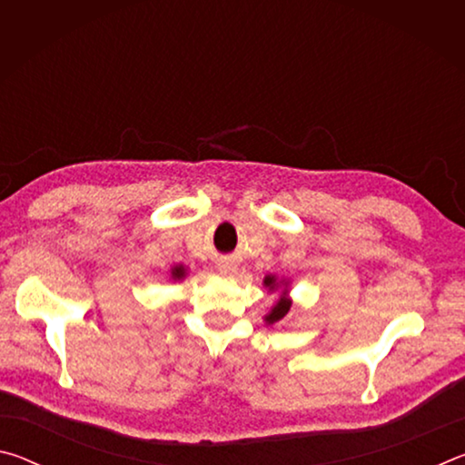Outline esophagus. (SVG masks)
I'll return each mask as SVG.
<instances>
[{
  "label": "esophagus",
  "instance_id": "1",
  "mask_svg": "<svg viewBox=\"0 0 465 465\" xmlns=\"http://www.w3.org/2000/svg\"><path fill=\"white\" fill-rule=\"evenodd\" d=\"M235 269H238V266H235L233 262H225V264L219 266V271H222V274H225V277H227V274H233Z\"/></svg>",
  "mask_w": 465,
  "mask_h": 465
}]
</instances>
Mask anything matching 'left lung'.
<instances>
[{"label": "left lung", "mask_w": 465, "mask_h": 465, "mask_svg": "<svg viewBox=\"0 0 465 465\" xmlns=\"http://www.w3.org/2000/svg\"><path fill=\"white\" fill-rule=\"evenodd\" d=\"M264 285L266 287H274V277H266L264 279ZM289 308H291V302L289 299H281V302L274 305L272 308V312L269 313V316H266V322H269V324H272V322H279V320H282L287 316V312H289Z\"/></svg>", "instance_id": "obj_1"}]
</instances>
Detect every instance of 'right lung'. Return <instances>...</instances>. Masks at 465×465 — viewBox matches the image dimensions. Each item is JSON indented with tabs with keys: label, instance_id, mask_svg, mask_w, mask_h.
Returning a JSON list of instances; mask_svg holds the SVG:
<instances>
[{
	"label": "right lung",
	"instance_id": "obj_1",
	"mask_svg": "<svg viewBox=\"0 0 465 465\" xmlns=\"http://www.w3.org/2000/svg\"><path fill=\"white\" fill-rule=\"evenodd\" d=\"M172 277H174V279H183V277H184V269H183V266H174V271H172Z\"/></svg>",
	"mask_w": 465,
	"mask_h": 465
}]
</instances>
